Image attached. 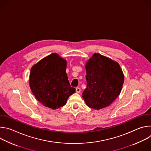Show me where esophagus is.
I'll use <instances>...</instances> for the list:
<instances>
[{"instance_id":"34e87169","label":"esophagus","mask_w":151,"mask_h":151,"mask_svg":"<svg viewBox=\"0 0 151 151\" xmlns=\"http://www.w3.org/2000/svg\"><path fill=\"white\" fill-rule=\"evenodd\" d=\"M76 92L77 93H79L81 92V88H79V87H77V88H76Z\"/></svg>"}]
</instances>
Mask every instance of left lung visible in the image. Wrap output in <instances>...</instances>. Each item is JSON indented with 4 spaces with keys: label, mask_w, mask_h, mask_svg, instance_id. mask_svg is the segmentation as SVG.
Returning <instances> with one entry per match:
<instances>
[{
    "label": "left lung",
    "mask_w": 151,
    "mask_h": 151,
    "mask_svg": "<svg viewBox=\"0 0 151 151\" xmlns=\"http://www.w3.org/2000/svg\"><path fill=\"white\" fill-rule=\"evenodd\" d=\"M87 88L82 93L86 104L96 110L109 106L119 95L124 75L118 63L94 53L86 63Z\"/></svg>",
    "instance_id": "8db88e82"
}]
</instances>
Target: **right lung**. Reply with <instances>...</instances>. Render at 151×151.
<instances>
[{"instance_id":"right-lung-1","label":"right lung","mask_w":151,"mask_h":151,"mask_svg":"<svg viewBox=\"0 0 151 151\" xmlns=\"http://www.w3.org/2000/svg\"><path fill=\"white\" fill-rule=\"evenodd\" d=\"M67 61L57 53L40 60L32 67L29 85L36 99L45 107L57 109L66 104L76 89L71 87L66 72Z\"/></svg>"}]
</instances>
